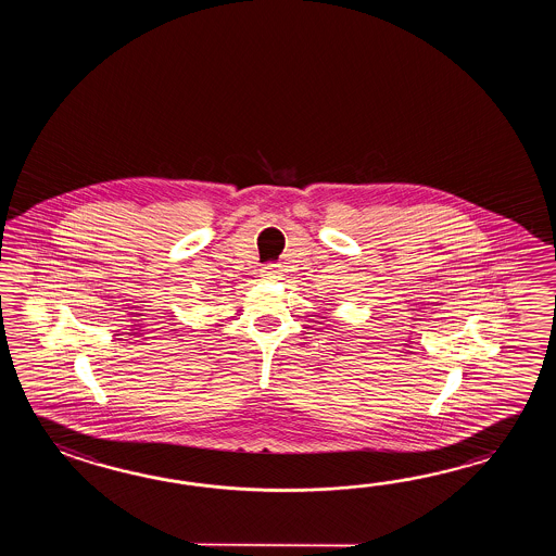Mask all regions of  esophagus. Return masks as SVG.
Wrapping results in <instances>:
<instances>
[{
  "instance_id": "1",
  "label": "esophagus",
  "mask_w": 556,
  "mask_h": 556,
  "mask_svg": "<svg viewBox=\"0 0 556 556\" xmlns=\"http://www.w3.org/2000/svg\"><path fill=\"white\" fill-rule=\"evenodd\" d=\"M264 276H268V278H276V274H280V266L278 264H268V266H264Z\"/></svg>"
}]
</instances>
